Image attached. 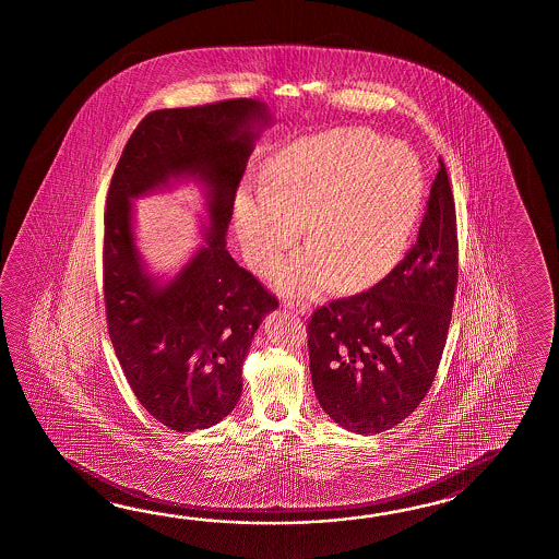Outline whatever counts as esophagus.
<instances>
[{"instance_id": "34e87169", "label": "esophagus", "mask_w": 559, "mask_h": 559, "mask_svg": "<svg viewBox=\"0 0 559 559\" xmlns=\"http://www.w3.org/2000/svg\"><path fill=\"white\" fill-rule=\"evenodd\" d=\"M284 306H287L292 311H296L297 316H306L309 311L308 304H297V301H292V299H284Z\"/></svg>"}]
</instances>
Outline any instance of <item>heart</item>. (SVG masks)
Wrapping results in <instances>:
<instances>
[{
    "mask_svg": "<svg viewBox=\"0 0 559 559\" xmlns=\"http://www.w3.org/2000/svg\"><path fill=\"white\" fill-rule=\"evenodd\" d=\"M421 202L416 155L366 130L325 131L277 152L260 188L236 202V226L255 270L272 267L301 234L311 248L280 267L289 292L354 287L404 251Z\"/></svg>",
    "mask_w": 559,
    "mask_h": 559,
    "instance_id": "b5f03b06",
    "label": "heart"
}]
</instances>
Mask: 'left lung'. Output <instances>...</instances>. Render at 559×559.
I'll list each match as a JSON object with an SVG mask.
<instances>
[{
    "label": "left lung",
    "instance_id": "left-lung-1",
    "mask_svg": "<svg viewBox=\"0 0 559 559\" xmlns=\"http://www.w3.org/2000/svg\"><path fill=\"white\" fill-rule=\"evenodd\" d=\"M457 287V224L440 157L416 243L390 274L308 323L309 371L325 414L357 433L402 424L440 368Z\"/></svg>",
    "mask_w": 559,
    "mask_h": 559
}]
</instances>
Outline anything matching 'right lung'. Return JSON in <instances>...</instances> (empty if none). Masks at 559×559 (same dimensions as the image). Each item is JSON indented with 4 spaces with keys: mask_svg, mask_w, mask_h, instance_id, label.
<instances>
[{
    "mask_svg": "<svg viewBox=\"0 0 559 559\" xmlns=\"http://www.w3.org/2000/svg\"><path fill=\"white\" fill-rule=\"evenodd\" d=\"M267 109L239 97L147 114L126 143L107 191L104 299L107 330L131 392L169 429L212 428L236 407L241 366L277 297L226 250L239 181ZM198 175L209 191L206 246L169 285L142 274L130 198L171 177Z\"/></svg>",
    "mask_w": 559,
    "mask_h": 559,
    "instance_id": "obj_1",
    "label": "right lung"
}]
</instances>
